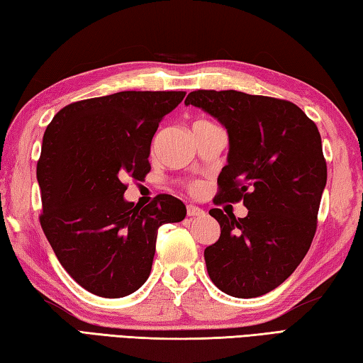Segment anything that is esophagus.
<instances>
[{
  "mask_svg": "<svg viewBox=\"0 0 363 363\" xmlns=\"http://www.w3.org/2000/svg\"><path fill=\"white\" fill-rule=\"evenodd\" d=\"M187 214L190 217H195V216H204V211L199 206H194V204H189L187 206Z\"/></svg>",
  "mask_w": 363,
  "mask_h": 363,
  "instance_id": "obj_1",
  "label": "esophagus"
}]
</instances>
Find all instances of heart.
Masks as SVG:
<instances>
[{"instance_id": "obj_1", "label": "heart", "mask_w": 363, "mask_h": 363, "mask_svg": "<svg viewBox=\"0 0 363 363\" xmlns=\"http://www.w3.org/2000/svg\"><path fill=\"white\" fill-rule=\"evenodd\" d=\"M200 189H201V186L199 182H195V184H192V186H190V190H192L194 194H196V192H200Z\"/></svg>"}]
</instances>
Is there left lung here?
Listing matches in <instances>:
<instances>
[{
	"instance_id": "obj_1",
	"label": "left lung",
	"mask_w": 363,
	"mask_h": 363,
	"mask_svg": "<svg viewBox=\"0 0 363 363\" xmlns=\"http://www.w3.org/2000/svg\"><path fill=\"white\" fill-rule=\"evenodd\" d=\"M228 133L216 203L240 201L246 217L209 214L220 238L204 249L211 281L236 298L281 286L305 259L318 225L327 163L315 123L296 104L236 90H195L186 98Z\"/></svg>"
}]
</instances>
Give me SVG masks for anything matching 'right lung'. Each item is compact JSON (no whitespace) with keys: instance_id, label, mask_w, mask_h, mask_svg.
<instances>
[{"instance_id":"add662e5","label":"right lung","mask_w":363,"mask_h":363,"mask_svg":"<svg viewBox=\"0 0 363 363\" xmlns=\"http://www.w3.org/2000/svg\"><path fill=\"white\" fill-rule=\"evenodd\" d=\"M186 91H118L71 103L45 128L36 176L41 227L58 262L85 291L121 298L147 281L157 230L187 209L171 195L147 206L123 199L125 181L150 171V143Z\"/></svg>"}]
</instances>
